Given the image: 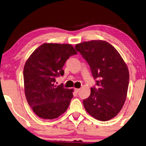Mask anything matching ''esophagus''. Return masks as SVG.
I'll list each match as a JSON object with an SVG mask.
<instances>
[{
  "label": "esophagus",
  "instance_id": "34e87169",
  "mask_svg": "<svg viewBox=\"0 0 146 146\" xmlns=\"http://www.w3.org/2000/svg\"><path fill=\"white\" fill-rule=\"evenodd\" d=\"M80 89H77V88H75V91L76 92H79L80 91Z\"/></svg>",
  "mask_w": 146,
  "mask_h": 146
}]
</instances>
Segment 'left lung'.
Listing matches in <instances>:
<instances>
[{"label": "left lung", "instance_id": "1", "mask_svg": "<svg viewBox=\"0 0 146 146\" xmlns=\"http://www.w3.org/2000/svg\"><path fill=\"white\" fill-rule=\"evenodd\" d=\"M75 49L86 60L98 89L91 87V94L83 101L92 117L106 121L120 112L125 102L129 84V71L114 47L103 40L82 42Z\"/></svg>", "mask_w": 146, "mask_h": 146}]
</instances>
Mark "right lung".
Wrapping results in <instances>:
<instances>
[{"mask_svg":"<svg viewBox=\"0 0 146 146\" xmlns=\"http://www.w3.org/2000/svg\"><path fill=\"white\" fill-rule=\"evenodd\" d=\"M77 52L70 44L44 43L34 50L23 68L26 99L33 112L44 119H54L64 113L73 97V89L55 85V78L71 55Z\"/></svg>","mask_w":146,"mask_h":146,"instance_id":"right-lung-1","label":"right lung"}]
</instances>
